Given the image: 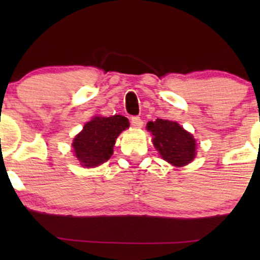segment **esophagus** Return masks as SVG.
I'll list each match as a JSON object with an SVG mask.
<instances>
[{
    "label": "esophagus",
    "instance_id": "esophagus-1",
    "mask_svg": "<svg viewBox=\"0 0 260 260\" xmlns=\"http://www.w3.org/2000/svg\"><path fill=\"white\" fill-rule=\"evenodd\" d=\"M131 124H132L134 128H140L143 126V120L139 116H133V117L131 118Z\"/></svg>",
    "mask_w": 260,
    "mask_h": 260
}]
</instances>
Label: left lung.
Returning <instances> with one entry per match:
<instances>
[{"instance_id":"obj_1","label":"left lung","mask_w":260,"mask_h":260,"mask_svg":"<svg viewBox=\"0 0 260 260\" xmlns=\"http://www.w3.org/2000/svg\"><path fill=\"white\" fill-rule=\"evenodd\" d=\"M148 129L154 136V147L164 160L174 166H184L196 156V139L177 122L161 120L149 122Z\"/></svg>"}]
</instances>
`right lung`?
<instances>
[{
  "label": "right lung",
  "instance_id": "add662e5",
  "mask_svg": "<svg viewBox=\"0 0 260 260\" xmlns=\"http://www.w3.org/2000/svg\"><path fill=\"white\" fill-rule=\"evenodd\" d=\"M128 127L129 122L121 115L94 117L73 140L77 159L85 168H94L105 162L113 154V145L118 134Z\"/></svg>",
  "mask_w": 260,
  "mask_h": 260
}]
</instances>
